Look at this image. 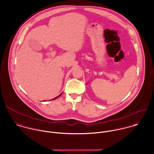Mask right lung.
I'll use <instances>...</instances> for the list:
<instances>
[{
  "label": "right lung",
  "instance_id": "add662e5",
  "mask_svg": "<svg viewBox=\"0 0 154 154\" xmlns=\"http://www.w3.org/2000/svg\"><path fill=\"white\" fill-rule=\"evenodd\" d=\"M61 94H60V95H59V96H57V97H55V99H52V100H54V99H57V98H58V97H60V96H61Z\"/></svg>",
  "mask_w": 154,
  "mask_h": 154
}]
</instances>
